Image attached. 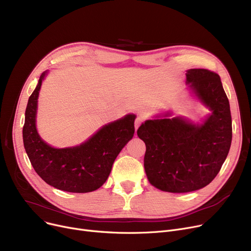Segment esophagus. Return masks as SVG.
<instances>
[{"label": "esophagus", "instance_id": "esophagus-1", "mask_svg": "<svg viewBox=\"0 0 251 251\" xmlns=\"http://www.w3.org/2000/svg\"><path fill=\"white\" fill-rule=\"evenodd\" d=\"M143 122H144V117H142V116L137 117L136 120H135V129L137 130L138 127H139V126L141 125V123H143Z\"/></svg>", "mask_w": 251, "mask_h": 251}]
</instances>
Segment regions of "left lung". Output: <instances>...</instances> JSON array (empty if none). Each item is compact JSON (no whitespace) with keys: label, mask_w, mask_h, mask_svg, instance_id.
<instances>
[{"label":"left lung","mask_w":251,"mask_h":251,"mask_svg":"<svg viewBox=\"0 0 251 251\" xmlns=\"http://www.w3.org/2000/svg\"><path fill=\"white\" fill-rule=\"evenodd\" d=\"M186 78L213 112L205 122L194 125L181 118H165L146 121L137 129L147 147L144 170L149 181L157 189L173 193L194 191L212 182L232 141L230 104L219 74L190 69Z\"/></svg>","instance_id":"8db88e82"}]
</instances>
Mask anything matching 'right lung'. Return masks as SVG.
Listing matches in <instances>:
<instances>
[{
  "label": "right lung",
  "instance_id": "right-lung-1",
  "mask_svg": "<svg viewBox=\"0 0 251 251\" xmlns=\"http://www.w3.org/2000/svg\"><path fill=\"white\" fill-rule=\"evenodd\" d=\"M38 84L28 100L23 126V143L37 175L57 189L85 193L100 188L108 179L113 163L134 134V115L103 126L84 143L75 148L54 149L39 137L35 127Z\"/></svg>",
  "mask_w": 251,
  "mask_h": 251
}]
</instances>
